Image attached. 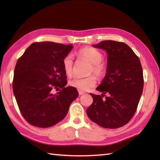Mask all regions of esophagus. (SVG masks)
I'll return each instance as SVG.
<instances>
[{
	"mask_svg": "<svg viewBox=\"0 0 160 160\" xmlns=\"http://www.w3.org/2000/svg\"><path fill=\"white\" fill-rule=\"evenodd\" d=\"M78 93H79L80 96H81V95H83L84 93V91H82L78 90Z\"/></svg>",
	"mask_w": 160,
	"mask_h": 160,
	"instance_id": "esophagus-1",
	"label": "esophagus"
}]
</instances>
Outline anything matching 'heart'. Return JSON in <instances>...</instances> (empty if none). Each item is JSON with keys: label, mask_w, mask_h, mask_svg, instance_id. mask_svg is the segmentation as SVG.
Segmentation results:
<instances>
[{"label": "heart", "mask_w": 160, "mask_h": 160, "mask_svg": "<svg viewBox=\"0 0 160 160\" xmlns=\"http://www.w3.org/2000/svg\"><path fill=\"white\" fill-rule=\"evenodd\" d=\"M77 56L87 60L91 63L89 73H93L98 78H102L107 72V67L102 62L104 56L99 51L91 47H86L79 49L76 53ZM62 67L64 73L70 76L72 74L73 62L72 57L69 54L62 60ZM96 84V78L91 75L86 78H74L69 81V84L72 87L80 91H87L93 87Z\"/></svg>", "instance_id": "heart-1"}]
</instances>
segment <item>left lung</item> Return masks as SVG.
Masks as SVG:
<instances>
[{"mask_svg":"<svg viewBox=\"0 0 160 160\" xmlns=\"http://www.w3.org/2000/svg\"><path fill=\"white\" fill-rule=\"evenodd\" d=\"M93 46L106 51L107 67L104 80L96 89L102 94L91 93L93 101L87 113L102 127L120 128L133 117L143 91L140 60L124 42L104 40Z\"/></svg>","mask_w":160,"mask_h":160,"instance_id":"left-lung-1","label":"left lung"}]
</instances>
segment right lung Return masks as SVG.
I'll return each instance as SVG.
<instances>
[{"label":"right lung","instance_id":"add662e5","mask_svg":"<svg viewBox=\"0 0 160 160\" xmlns=\"http://www.w3.org/2000/svg\"><path fill=\"white\" fill-rule=\"evenodd\" d=\"M71 45L53 42H33L18 60L13 91L23 118L34 127L48 128L66 116L71 103L78 96L72 87H65L62 60ZM54 90H59L53 94Z\"/></svg>","mask_w":160,"mask_h":160}]
</instances>
